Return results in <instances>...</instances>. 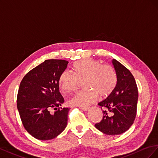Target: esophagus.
Listing matches in <instances>:
<instances>
[{"mask_svg": "<svg viewBox=\"0 0 158 158\" xmlns=\"http://www.w3.org/2000/svg\"><path fill=\"white\" fill-rule=\"evenodd\" d=\"M79 108H80V109H81L82 110H83V111H87V110H89V107H81H81H79Z\"/></svg>", "mask_w": 158, "mask_h": 158, "instance_id": "34e87169", "label": "esophagus"}]
</instances>
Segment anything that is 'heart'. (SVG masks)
Instances as JSON below:
<instances>
[{"instance_id": "obj_1", "label": "heart", "mask_w": 158, "mask_h": 158, "mask_svg": "<svg viewBox=\"0 0 158 158\" xmlns=\"http://www.w3.org/2000/svg\"><path fill=\"white\" fill-rule=\"evenodd\" d=\"M74 73L65 70L60 75V87L66 92L73 91L80 82L84 81L87 88L77 92L70 101L74 106L86 107L95 102L98 96L106 98L113 92L116 87L118 78L114 67L99 61L86 59L76 62L73 65Z\"/></svg>"}]
</instances>
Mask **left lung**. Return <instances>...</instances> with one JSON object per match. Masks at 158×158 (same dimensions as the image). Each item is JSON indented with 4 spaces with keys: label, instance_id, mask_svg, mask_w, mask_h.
Segmentation results:
<instances>
[{
    "label": "left lung",
    "instance_id": "8db88e82",
    "mask_svg": "<svg viewBox=\"0 0 158 158\" xmlns=\"http://www.w3.org/2000/svg\"><path fill=\"white\" fill-rule=\"evenodd\" d=\"M118 78L116 87L110 95L98 105L103 116L95 127L107 135L125 132L136 118L138 91L134 76L127 67L117 60L112 61Z\"/></svg>",
    "mask_w": 158,
    "mask_h": 158
}]
</instances>
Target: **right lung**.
I'll use <instances>...</instances> for the list:
<instances>
[{
	"label": "right lung",
	"instance_id": "1",
	"mask_svg": "<svg viewBox=\"0 0 158 158\" xmlns=\"http://www.w3.org/2000/svg\"><path fill=\"white\" fill-rule=\"evenodd\" d=\"M68 63L45 60L30 71L20 84L17 108L22 123L26 131L38 139H52L67 127L69 109L60 108L64 98L60 93L59 79ZM53 107L56 111L51 114L49 110Z\"/></svg>",
	"mask_w": 158,
	"mask_h": 158
}]
</instances>
